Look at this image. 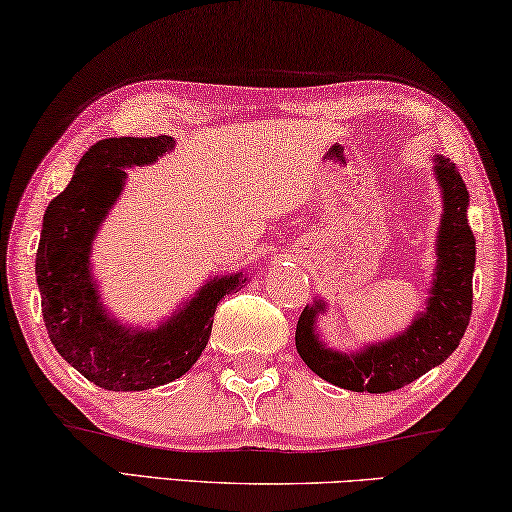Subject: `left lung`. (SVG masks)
<instances>
[{
  "instance_id": "obj_1",
  "label": "left lung",
  "mask_w": 512,
  "mask_h": 512,
  "mask_svg": "<svg viewBox=\"0 0 512 512\" xmlns=\"http://www.w3.org/2000/svg\"><path fill=\"white\" fill-rule=\"evenodd\" d=\"M435 177L442 189L444 212L437 232V266L426 310L410 328L387 342L369 344L358 353L332 351L316 337V316L326 312L323 300H314L300 314L296 351L316 376L351 392L385 394L410 385L456 351L472 316V275L476 266V239L467 223L469 193L453 161L437 154Z\"/></svg>"
}]
</instances>
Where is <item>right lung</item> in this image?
I'll return each instance as SVG.
<instances>
[{"label": "right lung", "mask_w": 512, "mask_h": 512, "mask_svg": "<svg viewBox=\"0 0 512 512\" xmlns=\"http://www.w3.org/2000/svg\"><path fill=\"white\" fill-rule=\"evenodd\" d=\"M173 145L170 136L97 141L43 216L36 280L47 335L63 360L111 392H141L184 376L205 351L218 300L246 282L243 273L216 275L157 330L120 326L102 307L91 275L95 234L123 191L125 168L154 164Z\"/></svg>", "instance_id": "right-lung-1"}]
</instances>
